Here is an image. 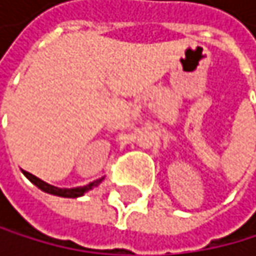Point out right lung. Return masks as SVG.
<instances>
[{
  "label": "right lung",
  "mask_w": 256,
  "mask_h": 256,
  "mask_svg": "<svg viewBox=\"0 0 256 256\" xmlns=\"http://www.w3.org/2000/svg\"><path fill=\"white\" fill-rule=\"evenodd\" d=\"M22 174H24L28 180H30V181L36 186V188H40L41 190H44V192H47V194H52V195H56V196H64V198H76V196H81V195H84L87 190L94 189L95 186H98V184L102 181V178H100V180H96V181H94V182H90V184L84 186V188H76V189H58V188H54V186L44 182L42 180L36 178L35 175L28 174V172H26V170H22Z\"/></svg>",
  "instance_id": "right-lung-1"
}]
</instances>
